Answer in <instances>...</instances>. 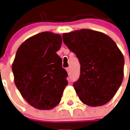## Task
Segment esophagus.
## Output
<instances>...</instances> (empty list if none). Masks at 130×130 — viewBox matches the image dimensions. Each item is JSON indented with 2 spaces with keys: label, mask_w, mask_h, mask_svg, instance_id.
<instances>
[{
  "label": "esophagus",
  "mask_w": 130,
  "mask_h": 130,
  "mask_svg": "<svg viewBox=\"0 0 130 130\" xmlns=\"http://www.w3.org/2000/svg\"><path fill=\"white\" fill-rule=\"evenodd\" d=\"M66 71H67V73L70 72V71H71L70 67H67V68H66Z\"/></svg>",
  "instance_id": "34e87169"
}]
</instances>
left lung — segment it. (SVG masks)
<instances>
[{"label": "left lung", "mask_w": 130, "mask_h": 130, "mask_svg": "<svg viewBox=\"0 0 130 130\" xmlns=\"http://www.w3.org/2000/svg\"><path fill=\"white\" fill-rule=\"evenodd\" d=\"M63 40L81 65L79 78L73 84L80 100L91 107L109 102L123 78L124 58L116 43L90 29L64 33Z\"/></svg>", "instance_id": "1"}]
</instances>
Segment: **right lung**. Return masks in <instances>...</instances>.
<instances>
[{
    "mask_svg": "<svg viewBox=\"0 0 130 130\" xmlns=\"http://www.w3.org/2000/svg\"><path fill=\"white\" fill-rule=\"evenodd\" d=\"M62 38L43 32L27 39L19 47L12 65L14 83L28 104L38 109L57 105L68 84L67 73L56 52Z\"/></svg>",
    "mask_w": 130,
    "mask_h": 130,
    "instance_id": "add662e5",
    "label": "right lung"
}]
</instances>
